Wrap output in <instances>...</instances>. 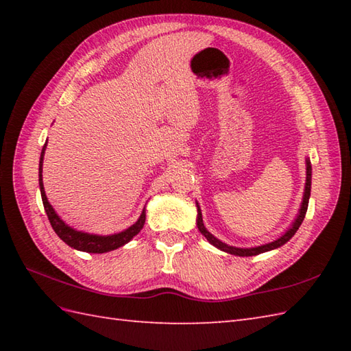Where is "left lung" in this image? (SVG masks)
Segmentation results:
<instances>
[{
	"label": "left lung",
	"instance_id": "left-lung-1",
	"mask_svg": "<svg viewBox=\"0 0 351 351\" xmlns=\"http://www.w3.org/2000/svg\"><path fill=\"white\" fill-rule=\"evenodd\" d=\"M311 181H312V167H311V161L306 160V184H304V193H303V200H302L299 214H297V219L294 220L293 225H291V228L282 237H279L278 240L263 244V245H258V247H250V249H241V247H234V245H228L226 243H221L213 234L208 232V229L205 228L204 220H202V213H200V208L197 206V228L200 230V234L205 235L206 240L210 241L214 245V247H217V249L226 252V253H230V255H237V256H255V255H259V253L278 249V247H280V245L285 244L287 241H289L291 238H293V235L297 232V229L300 228L304 215H306L309 196H311Z\"/></svg>",
	"mask_w": 351,
	"mask_h": 351
}]
</instances>
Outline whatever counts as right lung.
<instances>
[{
	"instance_id": "add662e5",
	"label": "right lung",
	"mask_w": 351,
	"mask_h": 351,
	"mask_svg": "<svg viewBox=\"0 0 351 351\" xmlns=\"http://www.w3.org/2000/svg\"><path fill=\"white\" fill-rule=\"evenodd\" d=\"M45 149H47V143L42 147V154H40V161H39V187H40V195H42V202L45 213L48 215V220L51 223L54 232L62 238V240L71 245V247L81 250V252H87V253H106L116 250L119 247H122L126 243H130L134 237H136L141 228L145 225L146 220V211L143 208L141 211L138 220L134 223L132 226L128 229L122 230L119 234L113 235H93V234H87V232H81V230L73 229L71 226L66 225V223L58 217V214L54 211V208L51 206L48 202L47 195H45V189H43V181H42V166H43V155H45Z\"/></svg>"
}]
</instances>
